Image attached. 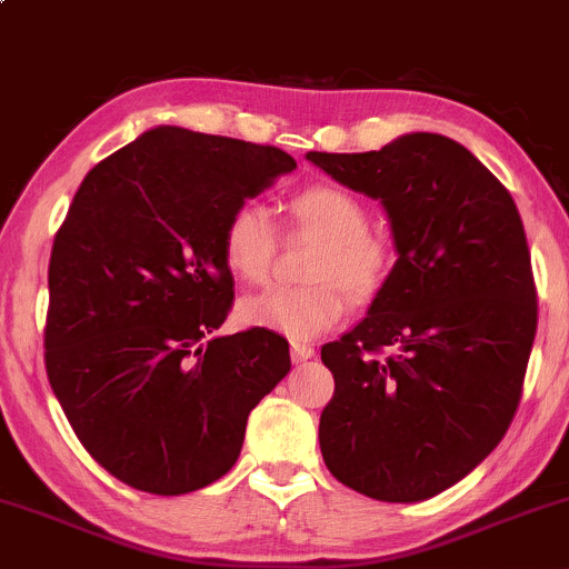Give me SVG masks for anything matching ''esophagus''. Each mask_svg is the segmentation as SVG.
<instances>
[{
    "label": "esophagus",
    "mask_w": 569,
    "mask_h": 569,
    "mask_svg": "<svg viewBox=\"0 0 569 569\" xmlns=\"http://www.w3.org/2000/svg\"><path fill=\"white\" fill-rule=\"evenodd\" d=\"M312 356H316V348H310V345H305V342H291V361L302 363Z\"/></svg>",
    "instance_id": "1"
}]
</instances>
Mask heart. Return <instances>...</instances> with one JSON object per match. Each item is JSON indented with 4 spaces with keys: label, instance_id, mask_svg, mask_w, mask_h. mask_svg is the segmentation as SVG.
Returning <instances> with one entry per match:
<instances>
[{
    "label": "heart",
    "instance_id": "1",
    "mask_svg": "<svg viewBox=\"0 0 569 569\" xmlns=\"http://www.w3.org/2000/svg\"><path fill=\"white\" fill-rule=\"evenodd\" d=\"M291 232L312 234L321 246L307 264L305 286L272 289L246 299L240 318L248 326L297 339H316L342 321L350 299L371 302L393 270V243L369 227L367 202L335 181H318L289 200ZM221 257L248 286H262L278 257V227L262 202L243 200L221 227Z\"/></svg>",
    "mask_w": 569,
    "mask_h": 569
}]
</instances>
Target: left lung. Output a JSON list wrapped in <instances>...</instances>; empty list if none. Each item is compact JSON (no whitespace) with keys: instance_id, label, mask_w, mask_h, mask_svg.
<instances>
[{"instance_id":"left-lung-1","label":"left lung","mask_w":569,"mask_h":569,"mask_svg":"<svg viewBox=\"0 0 569 569\" xmlns=\"http://www.w3.org/2000/svg\"><path fill=\"white\" fill-rule=\"evenodd\" d=\"M307 160L380 198L398 251L369 316L321 348L335 375L323 462L367 498H433L498 447L519 409L538 329L525 224L511 192L447 136Z\"/></svg>"}]
</instances>
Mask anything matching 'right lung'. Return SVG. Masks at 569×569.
Listing matches in <instances>:
<instances>
[{
	"mask_svg": "<svg viewBox=\"0 0 569 569\" xmlns=\"http://www.w3.org/2000/svg\"><path fill=\"white\" fill-rule=\"evenodd\" d=\"M293 168L278 147L166 126L77 189L50 253L44 369L77 439L122 485H213L251 409L289 375L276 331H213L234 299L221 227Z\"/></svg>",
	"mask_w": 569,
	"mask_h": 569,
	"instance_id": "right-lung-1",
	"label": "right lung"
}]
</instances>
